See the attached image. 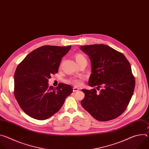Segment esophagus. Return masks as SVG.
<instances>
[{
	"label": "esophagus",
	"instance_id": "obj_1",
	"mask_svg": "<svg viewBox=\"0 0 149 149\" xmlns=\"http://www.w3.org/2000/svg\"><path fill=\"white\" fill-rule=\"evenodd\" d=\"M79 90V88H77V87H74L73 88V92H76V91H78Z\"/></svg>",
	"mask_w": 149,
	"mask_h": 149
}]
</instances>
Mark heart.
I'll return each mask as SVG.
<instances>
[{"label":"heart","instance_id":"obj_1","mask_svg":"<svg viewBox=\"0 0 149 149\" xmlns=\"http://www.w3.org/2000/svg\"><path fill=\"white\" fill-rule=\"evenodd\" d=\"M74 58L78 65H79L81 63H83L85 62H87L86 57L81 53H76L74 55ZM68 82L70 84H73L75 86L78 87V86H81L82 79L81 78H71L68 81Z\"/></svg>","mask_w":149,"mask_h":149}]
</instances>
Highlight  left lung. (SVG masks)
I'll return each mask as SVG.
<instances>
[{"instance_id":"1","label":"left lung","mask_w":149,"mask_h":149,"mask_svg":"<svg viewBox=\"0 0 149 149\" xmlns=\"http://www.w3.org/2000/svg\"><path fill=\"white\" fill-rule=\"evenodd\" d=\"M91 62L88 84L94 88L82 90L81 104L95 119L107 121L119 117L127 109L135 87V79L129 61L121 53L107 45L81 47Z\"/></svg>"}]
</instances>
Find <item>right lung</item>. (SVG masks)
<instances>
[{
	"mask_svg": "<svg viewBox=\"0 0 149 149\" xmlns=\"http://www.w3.org/2000/svg\"><path fill=\"white\" fill-rule=\"evenodd\" d=\"M71 46L45 45L30 52L17 65L14 75V95L20 107L39 120L57 113L73 91L68 84L54 88L48 81L58 71L62 58Z\"/></svg>",
	"mask_w": 149,
	"mask_h": 149,
	"instance_id": "add662e5",
	"label": "right lung"
}]
</instances>
